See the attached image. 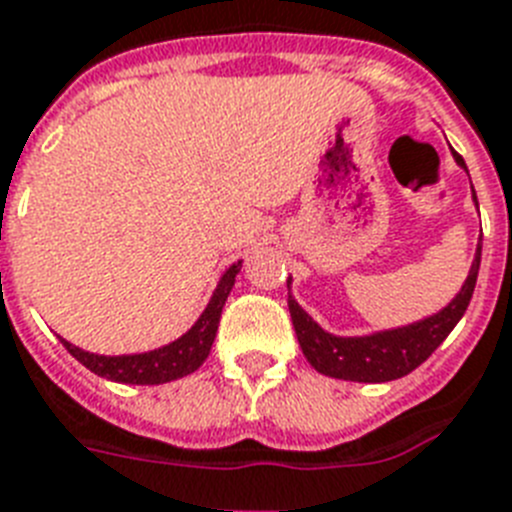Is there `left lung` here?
Listing matches in <instances>:
<instances>
[{"label": "left lung", "instance_id": "1", "mask_svg": "<svg viewBox=\"0 0 512 512\" xmlns=\"http://www.w3.org/2000/svg\"><path fill=\"white\" fill-rule=\"evenodd\" d=\"M455 162L460 167H466L460 154H455ZM479 264L481 246L476 248L474 266H471V274H468L463 290L439 314L429 316L424 322L411 324V327L377 332V335L369 337L329 335L293 301V295L287 293V308H290V319H293L303 356L308 358V363L319 374L345 379V382H392V379L411 374L416 366H421L445 342V337L460 322V316L466 314L471 295H474L476 277H479Z\"/></svg>", "mask_w": 512, "mask_h": 512}]
</instances>
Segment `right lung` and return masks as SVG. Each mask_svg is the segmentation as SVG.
Masks as SVG:
<instances>
[{"label": "right lung", "mask_w": 512, "mask_h": 512, "mask_svg": "<svg viewBox=\"0 0 512 512\" xmlns=\"http://www.w3.org/2000/svg\"><path fill=\"white\" fill-rule=\"evenodd\" d=\"M240 266L243 264L238 261V264H232L222 274V280H219L217 290L211 295L209 306L201 314V319L180 340L170 342V345H164L159 350H151V353H138V356H96V353L80 350L67 340H62L67 353L75 361L83 363L86 369H91L104 379H112V382L164 384L185 377L190 371H196L206 361V356H209L211 342L217 337L219 316H222V308H225L227 295H230L232 285H235V274L240 272Z\"/></svg>", "instance_id": "add662e5"}]
</instances>
